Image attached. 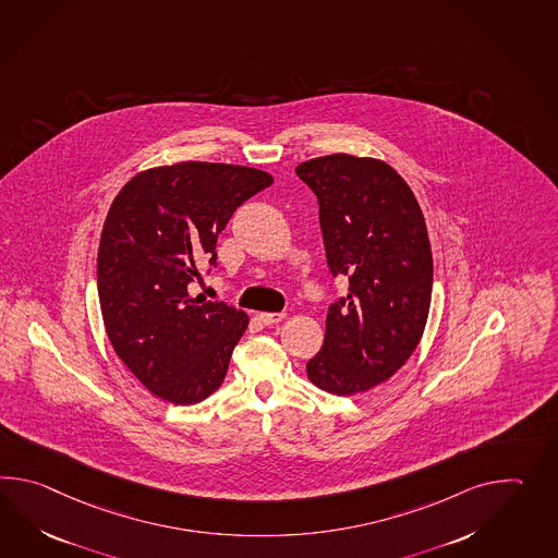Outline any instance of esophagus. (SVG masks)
Instances as JSON below:
<instances>
[{"mask_svg":"<svg viewBox=\"0 0 558 558\" xmlns=\"http://www.w3.org/2000/svg\"><path fill=\"white\" fill-rule=\"evenodd\" d=\"M284 316V312H260V314H258V320H260L262 324H266V326H272V324L280 323Z\"/></svg>","mask_w":558,"mask_h":558,"instance_id":"obj_1","label":"esophagus"}]
</instances>
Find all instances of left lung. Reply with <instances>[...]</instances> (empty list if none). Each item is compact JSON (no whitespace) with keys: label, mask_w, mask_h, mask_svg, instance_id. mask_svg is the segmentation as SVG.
Segmentation results:
<instances>
[{"label":"left lung","mask_w":558,"mask_h":558,"mask_svg":"<svg viewBox=\"0 0 558 558\" xmlns=\"http://www.w3.org/2000/svg\"><path fill=\"white\" fill-rule=\"evenodd\" d=\"M296 173L318 198L330 274L350 282L328 308L310 383L338 397L366 392L410 359L426 326L433 252L424 216L385 161L332 154Z\"/></svg>","instance_id":"1"}]
</instances>
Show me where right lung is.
I'll use <instances>...</instances> for the list:
<instances>
[{
	"mask_svg": "<svg viewBox=\"0 0 558 558\" xmlns=\"http://www.w3.org/2000/svg\"><path fill=\"white\" fill-rule=\"evenodd\" d=\"M272 175L230 163L182 161L137 173L113 199L98 250V296L113 350L151 395L196 404L222 385L248 328L242 310L190 296L198 264Z\"/></svg>",
	"mask_w": 558,
	"mask_h": 558,
	"instance_id": "1",
	"label": "right lung"
}]
</instances>
